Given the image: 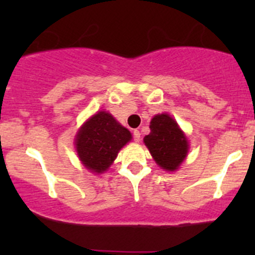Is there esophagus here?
<instances>
[{
    "instance_id": "1",
    "label": "esophagus",
    "mask_w": 255,
    "mask_h": 255,
    "mask_svg": "<svg viewBox=\"0 0 255 255\" xmlns=\"http://www.w3.org/2000/svg\"><path fill=\"white\" fill-rule=\"evenodd\" d=\"M133 137H134V142H140V132L138 129H135L133 132Z\"/></svg>"
}]
</instances>
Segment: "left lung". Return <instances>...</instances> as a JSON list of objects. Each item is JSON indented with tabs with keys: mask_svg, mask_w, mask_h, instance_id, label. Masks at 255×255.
<instances>
[{
	"mask_svg": "<svg viewBox=\"0 0 255 255\" xmlns=\"http://www.w3.org/2000/svg\"><path fill=\"white\" fill-rule=\"evenodd\" d=\"M149 128L150 133L143 140L153 159L164 170L175 171L189 151L186 135L176 121L166 113L154 116Z\"/></svg>",
	"mask_w": 255,
	"mask_h": 255,
	"instance_id": "left-lung-1",
	"label": "left lung"
}]
</instances>
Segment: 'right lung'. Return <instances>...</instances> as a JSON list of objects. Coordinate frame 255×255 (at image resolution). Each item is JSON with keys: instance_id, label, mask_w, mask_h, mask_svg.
Returning <instances> with one entry per match:
<instances>
[{"instance_id": "right-lung-1", "label": "right lung", "mask_w": 255, "mask_h": 255, "mask_svg": "<svg viewBox=\"0 0 255 255\" xmlns=\"http://www.w3.org/2000/svg\"><path fill=\"white\" fill-rule=\"evenodd\" d=\"M130 139L132 134L127 128L120 125L111 113L101 111L82 125L76 134L75 146L85 168L102 174Z\"/></svg>"}]
</instances>
